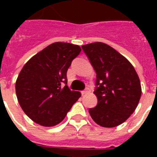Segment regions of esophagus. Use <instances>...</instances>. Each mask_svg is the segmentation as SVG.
I'll return each mask as SVG.
<instances>
[{"label": "esophagus", "mask_w": 157, "mask_h": 157, "mask_svg": "<svg viewBox=\"0 0 157 157\" xmlns=\"http://www.w3.org/2000/svg\"><path fill=\"white\" fill-rule=\"evenodd\" d=\"M90 92H91V91H90V89L86 88V90H84V91H82V95H86V94H88Z\"/></svg>", "instance_id": "34e87169"}]
</instances>
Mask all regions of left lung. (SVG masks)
I'll return each mask as SVG.
<instances>
[{
    "label": "left lung",
    "instance_id": "1",
    "mask_svg": "<svg viewBox=\"0 0 157 157\" xmlns=\"http://www.w3.org/2000/svg\"><path fill=\"white\" fill-rule=\"evenodd\" d=\"M97 74L98 98L89 113L96 124L113 128L126 121L134 113L141 97L137 72L124 56L111 46L96 42L82 46Z\"/></svg>",
    "mask_w": 157,
    "mask_h": 157
}]
</instances>
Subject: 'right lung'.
Returning a JSON list of instances; mask_svg holds the SVG:
<instances>
[{"instance_id": "obj_1", "label": "right lung", "mask_w": 157, "mask_h": 157, "mask_svg": "<svg viewBox=\"0 0 157 157\" xmlns=\"http://www.w3.org/2000/svg\"><path fill=\"white\" fill-rule=\"evenodd\" d=\"M81 51L78 45L56 42L22 67L16 81V94L23 112L33 121L44 127L57 125L81 97L66 85L68 68Z\"/></svg>"}]
</instances>
